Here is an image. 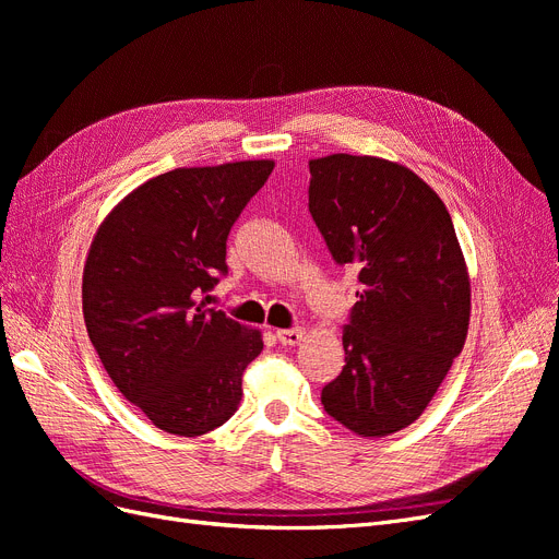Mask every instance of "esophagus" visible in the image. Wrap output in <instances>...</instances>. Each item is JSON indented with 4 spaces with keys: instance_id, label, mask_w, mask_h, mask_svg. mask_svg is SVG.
Masks as SVG:
<instances>
[{
    "instance_id": "esophagus-1",
    "label": "esophagus",
    "mask_w": 559,
    "mask_h": 559,
    "mask_svg": "<svg viewBox=\"0 0 559 559\" xmlns=\"http://www.w3.org/2000/svg\"><path fill=\"white\" fill-rule=\"evenodd\" d=\"M302 337H306V331H300V329H282V331H277V341L282 345H300Z\"/></svg>"
}]
</instances>
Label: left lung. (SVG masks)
<instances>
[{
	"instance_id": "8db88e82",
	"label": "left lung",
	"mask_w": 559,
	"mask_h": 559,
	"mask_svg": "<svg viewBox=\"0 0 559 559\" xmlns=\"http://www.w3.org/2000/svg\"><path fill=\"white\" fill-rule=\"evenodd\" d=\"M308 200L333 259L359 267L345 366L321 405L352 433L392 436L427 411L466 343L471 277L450 212L380 156L312 158Z\"/></svg>"
}]
</instances>
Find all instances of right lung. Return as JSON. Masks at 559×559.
I'll return each instance as SVG.
<instances>
[{
  "label": "right lung",
  "instance_id": "right-lung-1",
  "mask_svg": "<svg viewBox=\"0 0 559 559\" xmlns=\"http://www.w3.org/2000/svg\"><path fill=\"white\" fill-rule=\"evenodd\" d=\"M275 160L177 167L130 191L95 230L83 265V319L130 403L173 436H202L242 401L263 333L210 310L226 240Z\"/></svg>",
  "mask_w": 559,
  "mask_h": 559
}]
</instances>
